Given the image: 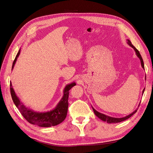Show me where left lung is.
Returning a JSON list of instances; mask_svg holds the SVG:
<instances>
[{
  "instance_id": "1",
  "label": "left lung",
  "mask_w": 153,
  "mask_h": 153,
  "mask_svg": "<svg viewBox=\"0 0 153 153\" xmlns=\"http://www.w3.org/2000/svg\"><path fill=\"white\" fill-rule=\"evenodd\" d=\"M127 43H128L129 46H130L131 47H132V48L134 49V50H135V52H136L137 56L138 58H139L140 60L141 66H142V68H143V69H144V64H143V59H142V56H141V55H140V52H138V50L131 44V41H129V39H127ZM144 91H145V88H144V89H143V91H142V94H143V92H144ZM139 105H140V104H139ZM139 105H138V106H139ZM92 110H93V111H94V114L96 115L97 117H98V118H100L101 120H102V121H106L107 123H110H110H120V122H122V121H125V120H126V119H128V118L131 117L134 114H135V113L137 112V110H138V108H137L135 111H134V112H133L131 114H130L129 115H127V116H126V117H121V118H115V117H112L108 116V115H105V114H101V113L98 112V111H96L93 107H92Z\"/></svg>"
}]
</instances>
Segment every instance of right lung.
Listing matches in <instances>:
<instances>
[{
	"mask_svg": "<svg viewBox=\"0 0 153 153\" xmlns=\"http://www.w3.org/2000/svg\"><path fill=\"white\" fill-rule=\"evenodd\" d=\"M20 53V49L18 51L16 56L14 60L12 69L15 66L17 58L19 56ZM75 85H76L75 82H72L71 84L66 85L63 91L64 94L62 98L57 106H55V108L52 110L45 112H35L33 110L26 107L16 96L12 87L11 82H10V91L14 103L27 121L32 124L37 125V126L40 127L48 128L56 126V125L61 123L66 119L68 108V97L69 90Z\"/></svg>",
	"mask_w": 153,
	"mask_h": 153,
	"instance_id": "add662e5",
	"label": "right lung"
}]
</instances>
